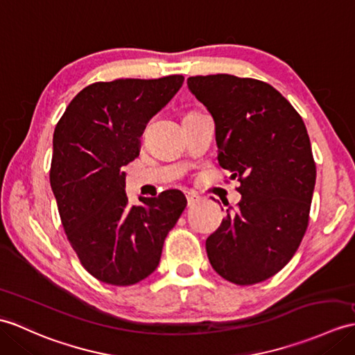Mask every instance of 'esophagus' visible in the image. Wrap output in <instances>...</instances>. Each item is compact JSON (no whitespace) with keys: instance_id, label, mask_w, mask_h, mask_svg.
I'll return each instance as SVG.
<instances>
[{"instance_id":"1","label":"esophagus","mask_w":355,"mask_h":355,"mask_svg":"<svg viewBox=\"0 0 355 355\" xmlns=\"http://www.w3.org/2000/svg\"><path fill=\"white\" fill-rule=\"evenodd\" d=\"M186 198H187V205L189 207H192V205H195L196 202H200L201 198L195 195V193H186Z\"/></svg>"}]
</instances>
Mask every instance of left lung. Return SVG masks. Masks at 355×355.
<instances>
[{"label":"left lung","instance_id":"obj_1","mask_svg":"<svg viewBox=\"0 0 355 355\" xmlns=\"http://www.w3.org/2000/svg\"><path fill=\"white\" fill-rule=\"evenodd\" d=\"M187 86L215 119L219 166L241 183V202L205 241L210 265L239 286L265 282L309 227L316 163L307 128L265 81L216 73L189 77Z\"/></svg>","mask_w":355,"mask_h":355}]
</instances>
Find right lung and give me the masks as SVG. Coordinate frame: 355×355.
<instances>
[{
    "mask_svg": "<svg viewBox=\"0 0 355 355\" xmlns=\"http://www.w3.org/2000/svg\"><path fill=\"white\" fill-rule=\"evenodd\" d=\"M183 81V76L98 81L73 96L55 125L49 183L62 225L81 265L105 284L131 286L151 275L186 209L180 191L131 204L122 172L139 155L148 121Z\"/></svg>",
    "mask_w": 355,
    "mask_h": 355,
    "instance_id": "1",
    "label": "right lung"
}]
</instances>
